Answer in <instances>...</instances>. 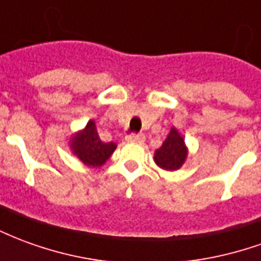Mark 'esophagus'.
Wrapping results in <instances>:
<instances>
[{
    "label": "esophagus",
    "mask_w": 261,
    "mask_h": 261,
    "mask_svg": "<svg viewBox=\"0 0 261 261\" xmlns=\"http://www.w3.org/2000/svg\"><path fill=\"white\" fill-rule=\"evenodd\" d=\"M125 140H127L128 143L141 144L145 141V136H144V134H130V136L125 137Z\"/></svg>",
    "instance_id": "obj_1"
}]
</instances>
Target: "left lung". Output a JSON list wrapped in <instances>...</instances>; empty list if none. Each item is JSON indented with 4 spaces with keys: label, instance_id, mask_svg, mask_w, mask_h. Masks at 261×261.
<instances>
[{
    "label": "left lung",
    "instance_id": "left-lung-1",
    "mask_svg": "<svg viewBox=\"0 0 261 261\" xmlns=\"http://www.w3.org/2000/svg\"><path fill=\"white\" fill-rule=\"evenodd\" d=\"M188 155V148L185 145L184 137L178 133V130L172 127L168 137L162 143L160 148L154 154V161L162 169L175 171L182 167Z\"/></svg>",
    "mask_w": 261,
    "mask_h": 261
}]
</instances>
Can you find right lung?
I'll return each mask as SVG.
<instances>
[{
    "label": "right lung",
    "mask_w": 261,
    "mask_h": 261,
    "mask_svg": "<svg viewBox=\"0 0 261 261\" xmlns=\"http://www.w3.org/2000/svg\"><path fill=\"white\" fill-rule=\"evenodd\" d=\"M114 143H103L94 121L90 120L86 127L76 133L70 140V149L80 161L87 167L97 168L105 164L116 149Z\"/></svg>",
    "instance_id": "add662e5"
}]
</instances>
